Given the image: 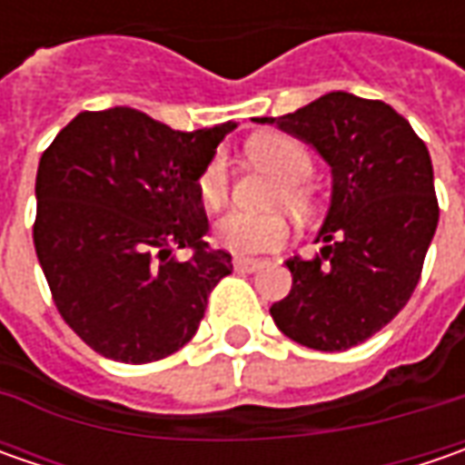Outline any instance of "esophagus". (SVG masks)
<instances>
[{"label": "esophagus", "instance_id": "obj_1", "mask_svg": "<svg viewBox=\"0 0 465 465\" xmlns=\"http://www.w3.org/2000/svg\"><path fill=\"white\" fill-rule=\"evenodd\" d=\"M232 266H235V272L251 274V272H259L261 266H263V261H259V259H232Z\"/></svg>", "mask_w": 465, "mask_h": 465}]
</instances>
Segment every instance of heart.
Instances as JSON below:
<instances>
[{
	"label": "heart",
	"instance_id": "heart-1",
	"mask_svg": "<svg viewBox=\"0 0 465 465\" xmlns=\"http://www.w3.org/2000/svg\"><path fill=\"white\" fill-rule=\"evenodd\" d=\"M248 154L261 168L272 170L282 181L277 188V202L290 209H302L308 196L302 183L311 178L312 160L305 147L292 136L261 134L248 144ZM199 199L202 204L214 212L230 196V178L223 157H212L199 175ZM290 238V224L279 214H248V212H230L214 224V241L238 256H259L282 248Z\"/></svg>",
	"mask_w": 465,
	"mask_h": 465
}]
</instances>
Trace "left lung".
<instances>
[{
  "label": "left lung",
  "instance_id": "1",
  "mask_svg": "<svg viewBox=\"0 0 465 465\" xmlns=\"http://www.w3.org/2000/svg\"><path fill=\"white\" fill-rule=\"evenodd\" d=\"M331 165V206L312 259L287 261L292 290L272 305L284 336L344 351L391 323L414 292L438 230L427 144L383 100L329 93L279 118Z\"/></svg>",
  "mask_w": 465,
  "mask_h": 465
}]
</instances>
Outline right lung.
Returning <instances> with one entry per match:
<instances>
[{
    "instance_id": "right-lung-1",
    "label": "right lung",
    "mask_w": 465,
    "mask_h": 465,
    "mask_svg": "<svg viewBox=\"0 0 465 465\" xmlns=\"http://www.w3.org/2000/svg\"><path fill=\"white\" fill-rule=\"evenodd\" d=\"M235 126L175 132L134 108L84 111L41 154L35 253L62 318L103 357L144 365L178 351L232 272L204 241L196 183Z\"/></svg>"
}]
</instances>
